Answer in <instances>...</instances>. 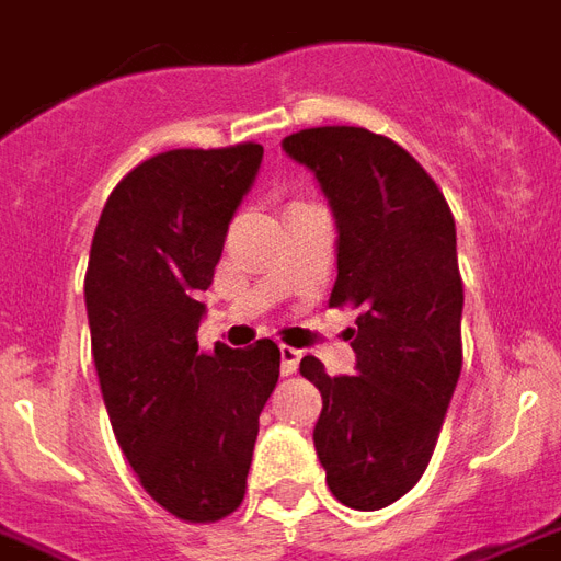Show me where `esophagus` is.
<instances>
[{
  "label": "esophagus",
  "instance_id": "1",
  "mask_svg": "<svg viewBox=\"0 0 561 561\" xmlns=\"http://www.w3.org/2000/svg\"><path fill=\"white\" fill-rule=\"evenodd\" d=\"M279 356H282V376H294V374H297L299 358H302V353H299V350L285 347V344H282Z\"/></svg>",
  "mask_w": 561,
  "mask_h": 561
}]
</instances>
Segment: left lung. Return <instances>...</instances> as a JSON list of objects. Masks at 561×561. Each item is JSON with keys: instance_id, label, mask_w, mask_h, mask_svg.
<instances>
[{"instance_id": "8db88e82", "label": "left lung", "mask_w": 561, "mask_h": 561, "mask_svg": "<svg viewBox=\"0 0 561 561\" xmlns=\"http://www.w3.org/2000/svg\"><path fill=\"white\" fill-rule=\"evenodd\" d=\"M314 170L337 224L329 306L358 309L347 329L356 376H329L314 356L299 374L318 385L314 447L344 506L374 512L412 491L430 465L461 374L456 224L433 176L385 135L318 126L282 140Z\"/></svg>"}]
</instances>
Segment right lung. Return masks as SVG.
<instances>
[{"label":"right lung","instance_id":"obj_1","mask_svg":"<svg viewBox=\"0 0 561 561\" xmlns=\"http://www.w3.org/2000/svg\"><path fill=\"white\" fill-rule=\"evenodd\" d=\"M262 144L170 149L119 179L84 273L93 365L111 430L140 485L187 524L232 515L247 494L259 414L279 382L271 337L199 350L226 229Z\"/></svg>","mask_w":561,"mask_h":561}]
</instances>
